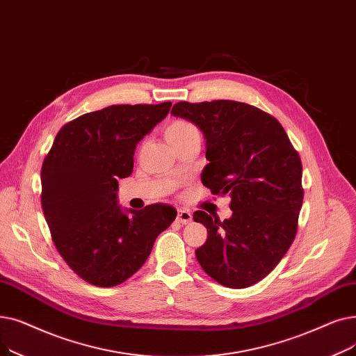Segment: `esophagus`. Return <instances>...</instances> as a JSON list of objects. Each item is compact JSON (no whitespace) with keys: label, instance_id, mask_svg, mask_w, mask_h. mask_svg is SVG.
Listing matches in <instances>:
<instances>
[{"label":"esophagus","instance_id":"34e87169","mask_svg":"<svg viewBox=\"0 0 356 356\" xmlns=\"http://www.w3.org/2000/svg\"><path fill=\"white\" fill-rule=\"evenodd\" d=\"M178 222L182 223V225H188L193 222V214L188 211V210H184V209H179L178 210Z\"/></svg>","mask_w":356,"mask_h":356}]
</instances>
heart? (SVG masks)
Returning <instances> with one entry per match:
<instances>
[{"label":"heart","instance_id":"obj_1","mask_svg":"<svg viewBox=\"0 0 356 356\" xmlns=\"http://www.w3.org/2000/svg\"><path fill=\"white\" fill-rule=\"evenodd\" d=\"M163 134L166 140L174 147L193 139H201L198 127L188 120H184V118H175V120L169 122L163 130Z\"/></svg>","mask_w":356,"mask_h":356}]
</instances>
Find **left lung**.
I'll return each instance as SVG.
<instances>
[{"label": "left lung", "instance_id": "1", "mask_svg": "<svg viewBox=\"0 0 356 356\" xmlns=\"http://www.w3.org/2000/svg\"><path fill=\"white\" fill-rule=\"evenodd\" d=\"M171 113L204 133L210 162L202 185L232 198L233 214L223 222L194 213L209 232L197 261L218 284L246 289L264 280L294 242L304 198L298 152L275 117L246 103L181 101Z\"/></svg>", "mask_w": 356, "mask_h": 356}]
</instances>
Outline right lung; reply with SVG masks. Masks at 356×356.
<instances>
[{"instance_id":"obj_1","label":"right lung","mask_w":356,"mask_h":356,"mask_svg":"<svg viewBox=\"0 0 356 356\" xmlns=\"http://www.w3.org/2000/svg\"><path fill=\"white\" fill-rule=\"evenodd\" d=\"M172 103L120 104L82 114L56 134L42 165V209L59 255L97 286L129 280L149 258L177 210L150 204L124 214L118 179L133 172L136 145Z\"/></svg>"}]
</instances>
